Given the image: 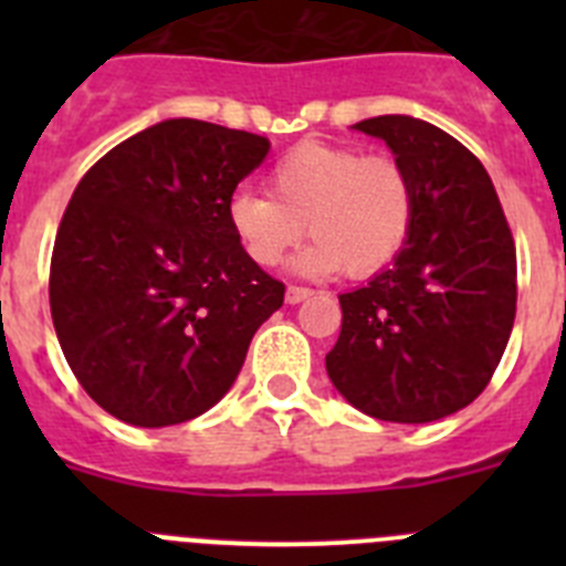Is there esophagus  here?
Returning a JSON list of instances; mask_svg holds the SVG:
<instances>
[{"mask_svg": "<svg viewBox=\"0 0 566 566\" xmlns=\"http://www.w3.org/2000/svg\"><path fill=\"white\" fill-rule=\"evenodd\" d=\"M306 297H312V289H306V286H289L286 289L289 306H297V303H303Z\"/></svg>", "mask_w": 566, "mask_h": 566, "instance_id": "obj_1", "label": "esophagus"}]
</instances>
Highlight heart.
<instances>
[{
    "label": "heart",
    "instance_id": "1",
    "mask_svg": "<svg viewBox=\"0 0 566 566\" xmlns=\"http://www.w3.org/2000/svg\"><path fill=\"white\" fill-rule=\"evenodd\" d=\"M269 187L272 195L240 189L229 201L234 238L263 269L277 266L306 227L317 240L294 260L303 274L345 269L352 277H368L411 238L417 189L391 155L303 142L274 161Z\"/></svg>",
    "mask_w": 566,
    "mask_h": 566
}]
</instances>
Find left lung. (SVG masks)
Listing matches in <instances>:
<instances>
[{"label":"left lung","mask_w":566,"mask_h":566,"mask_svg":"<svg viewBox=\"0 0 566 566\" xmlns=\"http://www.w3.org/2000/svg\"><path fill=\"white\" fill-rule=\"evenodd\" d=\"M354 129L382 138L411 172L417 214L394 266L339 294L326 354L334 388L382 422H433L488 388L516 319V243L476 155L411 115Z\"/></svg>","instance_id":"8db88e82"}]
</instances>
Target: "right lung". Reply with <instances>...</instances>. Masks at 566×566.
Returning a JSON list of instances; mask_svg holds the SVG:
<instances>
[{"label":"right lung","instance_id":"right-lung-1","mask_svg":"<svg viewBox=\"0 0 566 566\" xmlns=\"http://www.w3.org/2000/svg\"><path fill=\"white\" fill-rule=\"evenodd\" d=\"M269 138L169 118L87 169L59 223L50 314L84 391L138 428L189 422L238 379L286 286L229 227Z\"/></svg>","mask_w":566,"mask_h":566}]
</instances>
